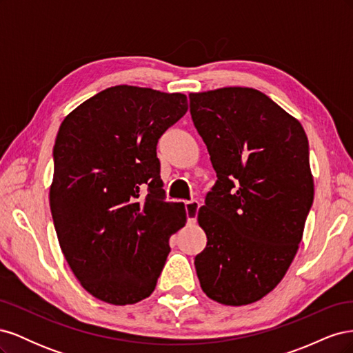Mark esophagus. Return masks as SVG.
I'll return each mask as SVG.
<instances>
[{"label":"esophagus","mask_w":353,"mask_h":353,"mask_svg":"<svg viewBox=\"0 0 353 353\" xmlns=\"http://www.w3.org/2000/svg\"><path fill=\"white\" fill-rule=\"evenodd\" d=\"M199 201L197 200H190L185 203V213H187V222L188 223H194L197 218V212H199Z\"/></svg>","instance_id":"obj_1"}]
</instances>
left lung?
<instances>
[{"label":"left lung","mask_w":353,"mask_h":353,"mask_svg":"<svg viewBox=\"0 0 353 353\" xmlns=\"http://www.w3.org/2000/svg\"><path fill=\"white\" fill-rule=\"evenodd\" d=\"M188 97L218 176L197 213L208 237L194 259L199 281L213 301L249 305L283 280L302 240L314 201L307 137L258 90Z\"/></svg>","instance_id":"left-lung-1"}]
</instances>
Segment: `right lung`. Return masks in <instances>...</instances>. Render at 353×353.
<instances>
[{
    "label": "right lung",
    "mask_w": 353,
    "mask_h": 353,
    "mask_svg": "<svg viewBox=\"0 0 353 353\" xmlns=\"http://www.w3.org/2000/svg\"><path fill=\"white\" fill-rule=\"evenodd\" d=\"M187 110L184 94L116 85L60 125L52 221L72 272L105 303L132 305L150 296L169 237L185 225L183 203L165 200L156 147Z\"/></svg>",
    "instance_id": "obj_1"
}]
</instances>
